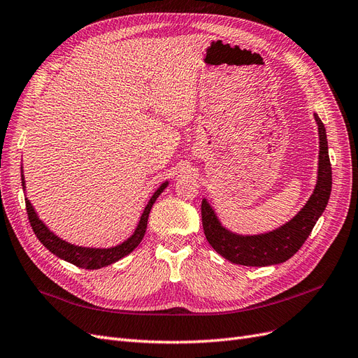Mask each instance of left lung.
I'll return each instance as SVG.
<instances>
[{"mask_svg": "<svg viewBox=\"0 0 358 358\" xmlns=\"http://www.w3.org/2000/svg\"><path fill=\"white\" fill-rule=\"evenodd\" d=\"M314 117L320 134L318 180L313 196L292 222L264 235L239 236L226 230L217 220L211 206L205 199L202 201L201 214L206 241L218 255L229 262L244 266H269V264L282 263L301 250L309 234L313 232L317 220L326 208L331 192V165L326 128L317 114H314Z\"/></svg>", "mask_w": 358, "mask_h": 358, "instance_id": "left-lung-1", "label": "left lung"}]
</instances>
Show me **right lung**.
Wrapping results in <instances>:
<instances>
[{
	"label": "right lung",
	"mask_w": 358,
	"mask_h": 358,
	"mask_svg": "<svg viewBox=\"0 0 358 358\" xmlns=\"http://www.w3.org/2000/svg\"><path fill=\"white\" fill-rule=\"evenodd\" d=\"M22 186H25L24 176H22ZM166 186H168V182H164L162 186H160L155 192V194L152 196V199L148 201L145 210L141 215V220H140V223H138L135 234L128 241H124L123 244L114 247V248H107V250L85 248V247H76L73 244H68V242H65V241L57 238L56 235H53L50 230L43 224V222L38 220V217H37L36 211H34L32 205L28 199H25V205H27V213H28V218H29V223H31L34 234H36V236L38 238V241L45 248L52 251L55 256L61 257L66 262H70L78 268L99 269V268H103V266H108V264L120 260L124 256H128L131 251H134L138 247V244H140L141 239L144 238V234H145L150 210H152L155 201L159 198V194L164 192V189Z\"/></svg>",
	"instance_id": "add662e5"
}]
</instances>
